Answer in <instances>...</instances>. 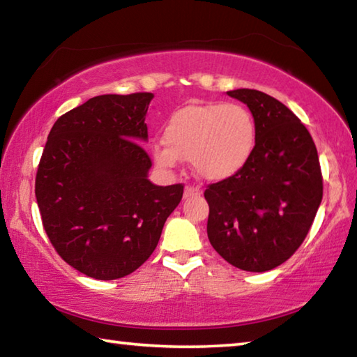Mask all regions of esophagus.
<instances>
[{"mask_svg":"<svg viewBox=\"0 0 357 357\" xmlns=\"http://www.w3.org/2000/svg\"><path fill=\"white\" fill-rule=\"evenodd\" d=\"M202 190L200 187L197 185H187L184 189V198H193V197H200Z\"/></svg>","mask_w":357,"mask_h":357,"instance_id":"obj_1","label":"esophagus"}]
</instances>
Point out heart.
Masks as SVG:
<instances>
[{"mask_svg":"<svg viewBox=\"0 0 357 357\" xmlns=\"http://www.w3.org/2000/svg\"><path fill=\"white\" fill-rule=\"evenodd\" d=\"M255 140L257 124L247 107L225 102L190 104L168 118L166 144L155 143L153 157L162 168H173L178 159H187L198 176L223 181L243 170Z\"/></svg>","mask_w":357,"mask_h":357,"instance_id":"b5f03b06","label":"heart"}]
</instances>
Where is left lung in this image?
I'll return each mask as SVG.
<instances>
[{"label": "left lung", "instance_id": "left-lung-1", "mask_svg": "<svg viewBox=\"0 0 357 357\" xmlns=\"http://www.w3.org/2000/svg\"><path fill=\"white\" fill-rule=\"evenodd\" d=\"M227 94L249 107L257 140L243 170L204 190L208 238L229 264L264 273L304 243L323 198L321 167L309 130L280 100L245 88Z\"/></svg>", "mask_w": 357, "mask_h": 357}]
</instances>
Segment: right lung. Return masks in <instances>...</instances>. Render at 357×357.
Here are the masks:
<instances>
[{
	"label": "right lung",
	"instance_id": "obj_1",
	"mask_svg": "<svg viewBox=\"0 0 357 357\" xmlns=\"http://www.w3.org/2000/svg\"><path fill=\"white\" fill-rule=\"evenodd\" d=\"M154 94L96 96L56 119L36 173L42 225L58 255L98 280L129 275L159 243L183 184L154 185L138 142Z\"/></svg>",
	"mask_w": 357,
	"mask_h": 357
}]
</instances>
